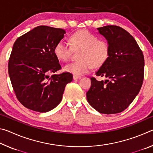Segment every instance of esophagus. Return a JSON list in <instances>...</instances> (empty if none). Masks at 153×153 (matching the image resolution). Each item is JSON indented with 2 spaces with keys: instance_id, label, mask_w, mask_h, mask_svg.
I'll return each mask as SVG.
<instances>
[{
  "instance_id": "1",
  "label": "esophagus",
  "mask_w": 153,
  "mask_h": 153,
  "mask_svg": "<svg viewBox=\"0 0 153 153\" xmlns=\"http://www.w3.org/2000/svg\"><path fill=\"white\" fill-rule=\"evenodd\" d=\"M81 78V77L80 76H76V75H74V79L76 80V79H79Z\"/></svg>"
}]
</instances>
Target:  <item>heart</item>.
<instances>
[{"label": "heart", "mask_w": 153, "mask_h": 153, "mask_svg": "<svg viewBox=\"0 0 153 153\" xmlns=\"http://www.w3.org/2000/svg\"><path fill=\"white\" fill-rule=\"evenodd\" d=\"M70 45L61 40L56 44L54 53L59 60L68 61L74 51L81 50L78 56L79 61L66 65L64 69L76 76L88 74L94 65L100 66L107 60L109 47L105 40H98L97 36L89 31L83 30L74 33L70 38Z\"/></svg>", "instance_id": "heart-1"}]
</instances>
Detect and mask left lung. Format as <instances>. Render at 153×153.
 Here are the masks:
<instances>
[{
	"mask_svg": "<svg viewBox=\"0 0 153 153\" xmlns=\"http://www.w3.org/2000/svg\"><path fill=\"white\" fill-rule=\"evenodd\" d=\"M97 30L107 40L109 53L96 76L106 79L90 78L87 100L100 113H121L140 90L144 79V55L133 36L122 27L106 25Z\"/></svg>",
	"mask_w": 153,
	"mask_h": 153,
	"instance_id": "left-lung-1",
	"label": "left lung"
}]
</instances>
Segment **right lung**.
<instances>
[{
    "label": "right lung",
    "instance_id": "add662e5",
    "mask_svg": "<svg viewBox=\"0 0 153 153\" xmlns=\"http://www.w3.org/2000/svg\"><path fill=\"white\" fill-rule=\"evenodd\" d=\"M65 31L40 25L17 38L13 46L8 71L18 100L25 107L40 113L55 108L62 100L69 72L52 75L61 69L54 53Z\"/></svg>",
    "mask_w": 153,
    "mask_h": 153
}]
</instances>
